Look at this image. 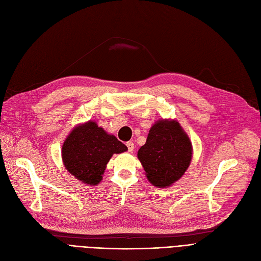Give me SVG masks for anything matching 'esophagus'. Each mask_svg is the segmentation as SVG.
<instances>
[{
	"mask_svg": "<svg viewBox=\"0 0 261 261\" xmlns=\"http://www.w3.org/2000/svg\"><path fill=\"white\" fill-rule=\"evenodd\" d=\"M126 146H127V149H128L129 152L134 151V143L132 141H127L126 142Z\"/></svg>",
	"mask_w": 261,
	"mask_h": 261,
	"instance_id": "obj_1",
	"label": "esophagus"
}]
</instances>
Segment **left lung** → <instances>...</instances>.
Listing matches in <instances>:
<instances>
[{
    "label": "left lung",
    "instance_id": "1",
    "mask_svg": "<svg viewBox=\"0 0 261 261\" xmlns=\"http://www.w3.org/2000/svg\"><path fill=\"white\" fill-rule=\"evenodd\" d=\"M191 156V141L177 121L156 122L138 151L148 180L159 188L177 181L190 165Z\"/></svg>",
    "mask_w": 261,
    "mask_h": 261
}]
</instances>
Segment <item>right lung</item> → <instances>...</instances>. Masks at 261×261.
Wrapping results in <instances>:
<instances>
[{
    "label": "right lung",
    "mask_w": 261,
    "mask_h": 261,
    "mask_svg": "<svg viewBox=\"0 0 261 261\" xmlns=\"http://www.w3.org/2000/svg\"><path fill=\"white\" fill-rule=\"evenodd\" d=\"M126 150L127 147L115 136L89 121L70 133L62 146V160L71 175L95 186L101 181L111 156Z\"/></svg>",
    "instance_id": "add662e5"
}]
</instances>
